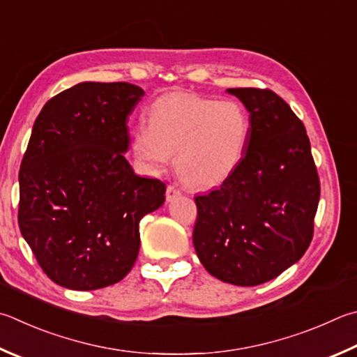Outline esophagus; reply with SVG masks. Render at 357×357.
Here are the masks:
<instances>
[{
	"mask_svg": "<svg viewBox=\"0 0 357 357\" xmlns=\"http://www.w3.org/2000/svg\"><path fill=\"white\" fill-rule=\"evenodd\" d=\"M179 195H181V190L178 189L176 185H168L167 187V193H165L167 201H172V199H174L176 197H179Z\"/></svg>",
	"mask_w": 357,
	"mask_h": 357,
	"instance_id": "esophagus-1",
	"label": "esophagus"
}]
</instances>
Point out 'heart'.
Segmentation results:
<instances>
[{"mask_svg": "<svg viewBox=\"0 0 357 357\" xmlns=\"http://www.w3.org/2000/svg\"><path fill=\"white\" fill-rule=\"evenodd\" d=\"M250 116L237 101L173 92L150 107V123L132 129V151L144 170L158 173L170 162L187 183L211 187L241 164L250 137Z\"/></svg>", "mask_w": 357, "mask_h": 357, "instance_id": "heart-1", "label": "heart"}]
</instances>
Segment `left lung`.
Wrapping results in <instances>:
<instances>
[{
  "label": "left lung",
  "mask_w": 357,
  "mask_h": 357,
  "mask_svg": "<svg viewBox=\"0 0 357 357\" xmlns=\"http://www.w3.org/2000/svg\"><path fill=\"white\" fill-rule=\"evenodd\" d=\"M250 112L241 164L195 197L193 245L212 276L259 286L300 261L314 236L320 179L303 121L270 89H229Z\"/></svg>",
  "instance_id": "8db88e82"
}]
</instances>
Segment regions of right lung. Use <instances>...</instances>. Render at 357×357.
<instances>
[{
	"label": "right lung",
	"instance_id": "add662e5",
	"mask_svg": "<svg viewBox=\"0 0 357 357\" xmlns=\"http://www.w3.org/2000/svg\"><path fill=\"white\" fill-rule=\"evenodd\" d=\"M129 82H81L47 101L20 165L18 226L40 268L71 290L121 281L140 248L139 223L165 201L123 156L128 116L144 96Z\"/></svg>",
	"mask_w": 357,
	"mask_h": 357
}]
</instances>
